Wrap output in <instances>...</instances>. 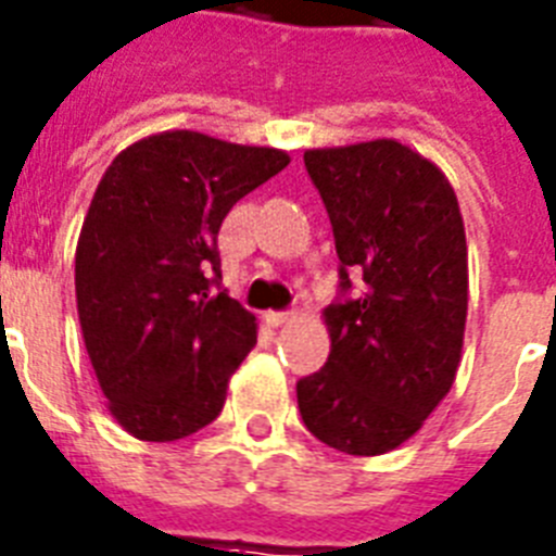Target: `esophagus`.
Masks as SVG:
<instances>
[{"instance_id":"1","label":"esophagus","mask_w":556,"mask_h":556,"mask_svg":"<svg viewBox=\"0 0 556 556\" xmlns=\"http://www.w3.org/2000/svg\"><path fill=\"white\" fill-rule=\"evenodd\" d=\"M291 314H286V311H268V314H265V323L270 325V328H282V325H288L291 323Z\"/></svg>"}]
</instances>
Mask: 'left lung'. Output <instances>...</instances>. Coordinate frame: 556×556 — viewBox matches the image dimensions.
I'll return each mask as SVG.
<instances>
[{
	"instance_id": "1",
	"label": "left lung",
	"mask_w": 556,
	"mask_h": 556,
	"mask_svg": "<svg viewBox=\"0 0 556 556\" xmlns=\"http://www.w3.org/2000/svg\"><path fill=\"white\" fill-rule=\"evenodd\" d=\"M333 225L342 291L323 311L328 363L296 382L311 434L380 457L417 434L457 377L468 317V245L448 176L396 139L308 148Z\"/></svg>"
}]
</instances>
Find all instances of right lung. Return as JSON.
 Masks as SVG:
<instances>
[{
  "label": "right lung",
  "mask_w": 556,
  "mask_h": 556,
  "mask_svg": "<svg viewBox=\"0 0 556 556\" xmlns=\"http://www.w3.org/2000/svg\"><path fill=\"white\" fill-rule=\"evenodd\" d=\"M291 156L200 130H162L116 153L76 242V311L111 417L174 442L219 417L256 345V317L225 291L216 233Z\"/></svg>",
  "instance_id": "obj_1"
}]
</instances>
